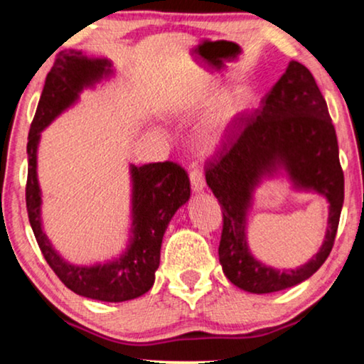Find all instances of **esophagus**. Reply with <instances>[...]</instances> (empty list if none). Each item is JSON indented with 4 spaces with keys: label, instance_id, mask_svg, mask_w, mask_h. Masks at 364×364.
I'll use <instances>...</instances> for the list:
<instances>
[{
    "label": "esophagus",
    "instance_id": "obj_1",
    "mask_svg": "<svg viewBox=\"0 0 364 364\" xmlns=\"http://www.w3.org/2000/svg\"><path fill=\"white\" fill-rule=\"evenodd\" d=\"M191 186L193 192H202L203 187H205V178H203V173L198 168H193L191 172Z\"/></svg>",
    "mask_w": 364,
    "mask_h": 364
}]
</instances>
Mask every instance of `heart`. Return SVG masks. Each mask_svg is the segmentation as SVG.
<instances>
[{"label":"heart","instance_id":"obj_1","mask_svg":"<svg viewBox=\"0 0 364 364\" xmlns=\"http://www.w3.org/2000/svg\"><path fill=\"white\" fill-rule=\"evenodd\" d=\"M233 112H235V99H228L217 109L215 114H212V117H208V121L203 124L202 129V139L205 142V146H217L222 141L223 134H225V127L228 121H230Z\"/></svg>","mask_w":364,"mask_h":364}]
</instances>
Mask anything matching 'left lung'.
Instances as JSON below:
<instances>
[{
  "label": "left lung",
  "instance_id": "8db88e82",
  "mask_svg": "<svg viewBox=\"0 0 364 364\" xmlns=\"http://www.w3.org/2000/svg\"><path fill=\"white\" fill-rule=\"evenodd\" d=\"M278 175H287L296 190L318 193L331 203L323 245L305 266L293 271L257 261L246 240L255 188L265 178ZM205 181L222 205L218 258L233 285L257 295L280 291L305 282L325 263L340 223L345 177L326 101L303 64L290 61L262 99L260 109L232 122L227 141L207 164Z\"/></svg>",
  "mask_w": 364,
  "mask_h": 364
}]
</instances>
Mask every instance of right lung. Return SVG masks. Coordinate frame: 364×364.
<instances>
[{"label":"right lung","mask_w":364,"mask_h":364,"mask_svg":"<svg viewBox=\"0 0 364 364\" xmlns=\"http://www.w3.org/2000/svg\"><path fill=\"white\" fill-rule=\"evenodd\" d=\"M114 76L107 58H89L64 49L48 73L28 136L26 207L31 228L44 258L59 280L77 295L99 301H127L149 291L161 263V247L168 222L191 198L187 172L173 162L131 164V228L121 255L94 265H74L59 255L43 230L41 188L38 182V146L41 132L77 102L84 89Z\"/></svg>","instance_id":"right-lung-1"}]
</instances>
